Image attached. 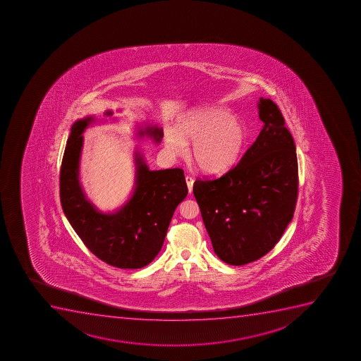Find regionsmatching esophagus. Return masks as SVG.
Returning <instances> with one entry per match:
<instances>
[{"instance_id": "1", "label": "esophagus", "mask_w": 361, "mask_h": 361, "mask_svg": "<svg viewBox=\"0 0 361 361\" xmlns=\"http://www.w3.org/2000/svg\"><path fill=\"white\" fill-rule=\"evenodd\" d=\"M186 183L187 186H188V192L192 193V190H193L194 178H192V176H190V175H187Z\"/></svg>"}]
</instances>
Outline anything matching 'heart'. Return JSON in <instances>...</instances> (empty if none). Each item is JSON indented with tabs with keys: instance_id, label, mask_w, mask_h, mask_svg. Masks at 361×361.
I'll return each mask as SVG.
<instances>
[{
	"instance_id": "heart-1",
	"label": "heart",
	"mask_w": 361,
	"mask_h": 361,
	"mask_svg": "<svg viewBox=\"0 0 361 361\" xmlns=\"http://www.w3.org/2000/svg\"><path fill=\"white\" fill-rule=\"evenodd\" d=\"M246 132L241 122L221 108L194 111L178 122L175 132L166 135V148L173 157L186 152L192 142L190 159L200 171L219 174L228 171L239 159Z\"/></svg>"
}]
</instances>
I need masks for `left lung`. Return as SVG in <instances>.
Returning <instances> with one entry per match:
<instances>
[{
  "label": "left lung",
  "mask_w": 361,
  "mask_h": 361,
  "mask_svg": "<svg viewBox=\"0 0 361 361\" xmlns=\"http://www.w3.org/2000/svg\"><path fill=\"white\" fill-rule=\"evenodd\" d=\"M255 142L220 178H197L193 193L214 252L243 266L264 257L292 221L299 174L295 143L278 104L260 99Z\"/></svg>",
  "instance_id": "obj_1"
}]
</instances>
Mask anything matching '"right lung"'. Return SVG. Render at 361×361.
Listing matches in <instances>:
<instances>
[{"mask_svg": "<svg viewBox=\"0 0 361 361\" xmlns=\"http://www.w3.org/2000/svg\"><path fill=\"white\" fill-rule=\"evenodd\" d=\"M90 121L92 118L76 121L67 141L60 169L62 209L80 239L100 260L118 268L145 267L160 252L171 216L188 194L183 171H149L142 157L136 155L134 195L118 213L101 214L86 200L78 171L81 134ZM146 133L157 142L164 136L159 128H148Z\"/></svg>", "mask_w": 361, "mask_h": 361, "instance_id": "add662e5", "label": "right lung"}]
</instances>
